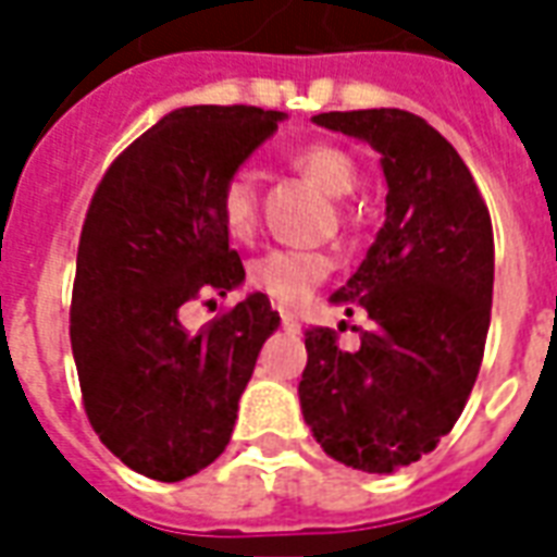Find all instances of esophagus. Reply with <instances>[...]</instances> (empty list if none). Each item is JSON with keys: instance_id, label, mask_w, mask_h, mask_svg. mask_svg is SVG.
Wrapping results in <instances>:
<instances>
[{"instance_id": "esophagus-1", "label": "esophagus", "mask_w": 557, "mask_h": 557, "mask_svg": "<svg viewBox=\"0 0 557 557\" xmlns=\"http://www.w3.org/2000/svg\"><path fill=\"white\" fill-rule=\"evenodd\" d=\"M280 322H283V331H289V334H298V331H301L298 315L289 313V310H280Z\"/></svg>"}]
</instances>
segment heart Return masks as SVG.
Segmentation results:
<instances>
[{"instance_id":"1","label":"heart","mask_w":557,"mask_h":557,"mask_svg":"<svg viewBox=\"0 0 557 557\" xmlns=\"http://www.w3.org/2000/svg\"><path fill=\"white\" fill-rule=\"evenodd\" d=\"M292 166L334 199L349 196L361 182V170L355 158L346 148L331 146V143H310L292 151ZM218 218L232 242L244 244L253 238L259 208H256V182L250 172H232L230 178L220 184ZM331 268H334L331 256L319 250L274 247L268 253L256 256L247 265V283L250 289L262 292L280 307H295L313 295L315 286L331 274Z\"/></svg>"}]
</instances>
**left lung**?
Masks as SVG:
<instances>
[{
  "label": "left lung",
  "mask_w": 557,
  "mask_h": 557,
  "mask_svg": "<svg viewBox=\"0 0 557 557\" xmlns=\"http://www.w3.org/2000/svg\"><path fill=\"white\" fill-rule=\"evenodd\" d=\"M315 125L382 154L385 226L331 301L370 327L339 349L334 327H307L298 397L307 426L343 466L391 474L435 450L478 382L492 313L490 208L456 148L406 110L319 113Z\"/></svg>",
  "instance_id": "left-lung-1"
}]
</instances>
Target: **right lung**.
I'll return each mask as SVG.
<instances>
[{"mask_svg": "<svg viewBox=\"0 0 557 557\" xmlns=\"http://www.w3.org/2000/svg\"><path fill=\"white\" fill-rule=\"evenodd\" d=\"M283 122L259 107H184L103 172L79 232L71 349L91 430L127 468L175 483L232 438L259 349L280 325L262 292L190 334L184 304L242 286L220 184Z\"/></svg>", "mask_w": 557, "mask_h": 557, "instance_id": "1", "label": "right lung"}]
</instances>
